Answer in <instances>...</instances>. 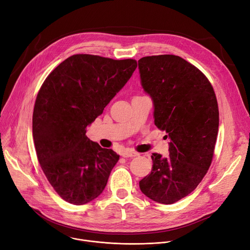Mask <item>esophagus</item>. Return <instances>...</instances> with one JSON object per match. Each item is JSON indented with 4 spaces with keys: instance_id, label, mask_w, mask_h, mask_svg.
<instances>
[{
    "instance_id": "1",
    "label": "esophagus",
    "mask_w": 250,
    "mask_h": 250,
    "mask_svg": "<svg viewBox=\"0 0 250 250\" xmlns=\"http://www.w3.org/2000/svg\"><path fill=\"white\" fill-rule=\"evenodd\" d=\"M122 156L124 158H129V157H137L139 156V153L135 152V151H125L122 153Z\"/></svg>"
}]
</instances>
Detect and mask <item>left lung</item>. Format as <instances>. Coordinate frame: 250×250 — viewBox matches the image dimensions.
I'll list each match as a JSON object with an SVG mask.
<instances>
[{"instance_id": "8db88e82", "label": "left lung", "mask_w": 250, "mask_h": 250, "mask_svg": "<svg viewBox=\"0 0 250 250\" xmlns=\"http://www.w3.org/2000/svg\"><path fill=\"white\" fill-rule=\"evenodd\" d=\"M139 70L154 104L155 125L170 139L169 157L152 155L151 174L140 188L158 203L173 204L194 191L210 167L219 126L217 99L207 77L179 56L143 57Z\"/></svg>"}]
</instances>
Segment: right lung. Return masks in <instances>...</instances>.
I'll return each mask as SVG.
<instances>
[{
    "label": "right lung",
    "instance_id": "add662e5",
    "mask_svg": "<svg viewBox=\"0 0 250 250\" xmlns=\"http://www.w3.org/2000/svg\"><path fill=\"white\" fill-rule=\"evenodd\" d=\"M134 59L89 54L65 59L42 84L33 111V140L41 168L66 202L86 204L104 190L120 156L86 137L137 68Z\"/></svg>",
    "mask_w": 250,
    "mask_h": 250
}]
</instances>
